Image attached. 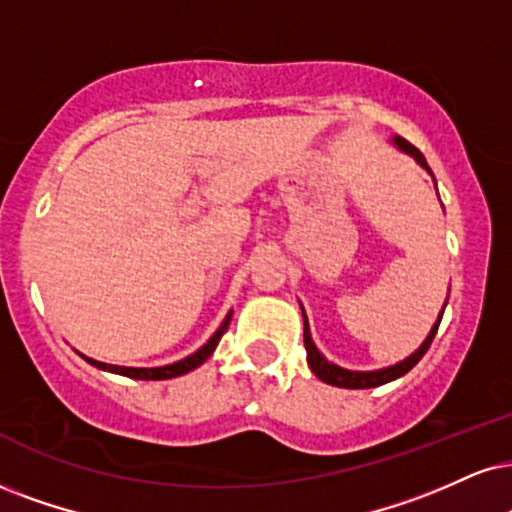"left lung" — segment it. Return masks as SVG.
<instances>
[{
  "mask_svg": "<svg viewBox=\"0 0 512 512\" xmlns=\"http://www.w3.org/2000/svg\"><path fill=\"white\" fill-rule=\"evenodd\" d=\"M391 142H394L396 147H399L401 151H406V154L413 156V159L418 161L420 166L425 168L427 173L432 175V170H430V166H427L425 156H422L420 151L413 147V144H410L408 140H403V137H394V140H391ZM301 311H304V308H301ZM441 315H444V308H441L437 323L432 325V330H430V334H427L425 342L420 344V349L415 351V353H410L408 358H403L401 363L389 365V368H382V370L356 372V370L339 368V365L330 363V361H327V358L323 356V353L318 351V346H315L313 339H311V330H308V320H306V313H304V346H306L308 365H311V370L315 372V377H318V380H323L325 384H332V387H344V389H370V387H380V384H387V382H391V380H396V377L406 375V372H408L410 368H413V365L418 363L422 356H425L427 349H430L434 334H437V330H439Z\"/></svg>",
  "mask_w": 512,
  "mask_h": 512,
  "instance_id": "left-lung-1",
  "label": "left lung"
}]
</instances>
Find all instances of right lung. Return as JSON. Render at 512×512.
<instances>
[{
	"label": "right lung",
	"mask_w": 512,
	"mask_h": 512,
	"mask_svg": "<svg viewBox=\"0 0 512 512\" xmlns=\"http://www.w3.org/2000/svg\"><path fill=\"white\" fill-rule=\"evenodd\" d=\"M230 320H232V311L225 315L223 325L218 327L216 334H213V337L208 339V342H206L204 346H201L199 351H194L192 356L182 358V361H178V363L163 365V368H125V365L99 363V361H94V358H87V356H82V358H85L87 363H92L94 368H99V370H109V372H116V375L132 377V380H170V377H180V375H185V372H189V370L199 368V365L204 363L206 358L211 356L213 351H216V346H218V342H220V337H223V334H225L227 325H230Z\"/></svg>",
	"instance_id": "obj_1"
}]
</instances>
